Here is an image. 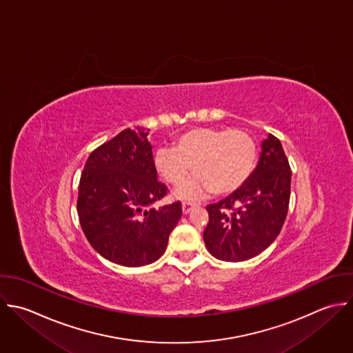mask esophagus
I'll list each match as a JSON object with an SVG mask.
<instances>
[{"mask_svg":"<svg viewBox=\"0 0 353 353\" xmlns=\"http://www.w3.org/2000/svg\"><path fill=\"white\" fill-rule=\"evenodd\" d=\"M181 208H183V213H184V214H188V213L195 208V203L184 201V202H183V205H181Z\"/></svg>","mask_w":353,"mask_h":353,"instance_id":"esophagus-1","label":"esophagus"}]
</instances>
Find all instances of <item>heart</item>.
<instances>
[{"mask_svg": "<svg viewBox=\"0 0 353 353\" xmlns=\"http://www.w3.org/2000/svg\"><path fill=\"white\" fill-rule=\"evenodd\" d=\"M257 158L253 136L242 129L195 128L180 134L172 147L155 152V168L170 185H181L192 172L196 174L181 196H201L214 191L228 195L252 176Z\"/></svg>", "mask_w": 353, "mask_h": 353, "instance_id": "b5f03b06", "label": "heart"}]
</instances>
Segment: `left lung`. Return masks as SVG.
I'll list each match as a JSON object with an SVG mask.
<instances>
[{
    "label": "left lung",
    "mask_w": 353,
    "mask_h": 353,
    "mask_svg": "<svg viewBox=\"0 0 353 353\" xmlns=\"http://www.w3.org/2000/svg\"><path fill=\"white\" fill-rule=\"evenodd\" d=\"M292 169L278 137L263 141L260 162L228 198L206 206L205 245L219 260L239 263L259 256L279 235L289 210Z\"/></svg>",
    "instance_id": "obj_1"
}]
</instances>
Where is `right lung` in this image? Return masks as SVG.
<instances>
[{
	"mask_svg": "<svg viewBox=\"0 0 353 353\" xmlns=\"http://www.w3.org/2000/svg\"><path fill=\"white\" fill-rule=\"evenodd\" d=\"M147 134L143 128H128L94 148L79 180L77 212L88 242L123 267L157 261L183 213L180 201L145 209L168 194L157 180Z\"/></svg>",
	"mask_w": 353,
	"mask_h": 353,
	"instance_id": "obj_1",
	"label": "right lung"
}]
</instances>
